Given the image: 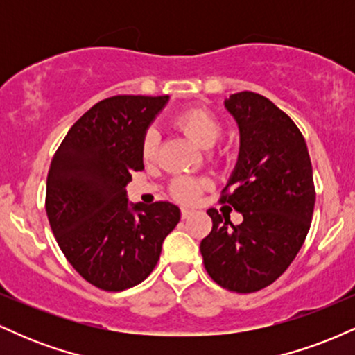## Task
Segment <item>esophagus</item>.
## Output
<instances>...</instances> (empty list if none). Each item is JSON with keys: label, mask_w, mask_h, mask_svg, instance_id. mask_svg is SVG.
<instances>
[{"label": "esophagus", "mask_w": 355, "mask_h": 355, "mask_svg": "<svg viewBox=\"0 0 355 355\" xmlns=\"http://www.w3.org/2000/svg\"><path fill=\"white\" fill-rule=\"evenodd\" d=\"M191 214H193V210L191 209H187V207H183L182 209V218H189Z\"/></svg>", "instance_id": "esophagus-1"}]
</instances>
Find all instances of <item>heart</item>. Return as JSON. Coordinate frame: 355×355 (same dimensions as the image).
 I'll return each instance as SVG.
<instances>
[{
	"instance_id": "b5f03b06",
	"label": "heart",
	"mask_w": 355,
	"mask_h": 355,
	"mask_svg": "<svg viewBox=\"0 0 355 355\" xmlns=\"http://www.w3.org/2000/svg\"><path fill=\"white\" fill-rule=\"evenodd\" d=\"M178 128H182L190 138H193L203 148H209L222 135V125L211 113L205 110H187L177 116ZM141 158L145 162H152L158 153V132L148 128L141 138L140 145ZM207 187V182L202 178L178 177L172 182V195L180 202H193Z\"/></svg>"
}]
</instances>
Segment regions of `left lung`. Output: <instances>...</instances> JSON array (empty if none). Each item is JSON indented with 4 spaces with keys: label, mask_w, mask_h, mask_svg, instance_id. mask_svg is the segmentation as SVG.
<instances>
[{
    "label": "left lung",
    "mask_w": 355,
    "mask_h": 355,
    "mask_svg": "<svg viewBox=\"0 0 355 355\" xmlns=\"http://www.w3.org/2000/svg\"><path fill=\"white\" fill-rule=\"evenodd\" d=\"M225 107L240 128V155L220 195L243 222L209 209L211 230L200 242L207 274L237 294L274 284L299 254L315 205L312 164L292 118L266 96L234 93Z\"/></svg>",
    "instance_id": "obj_1"
}]
</instances>
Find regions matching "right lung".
<instances>
[{"label":"right lung","mask_w":355,"mask_h":355,"mask_svg":"<svg viewBox=\"0 0 355 355\" xmlns=\"http://www.w3.org/2000/svg\"><path fill=\"white\" fill-rule=\"evenodd\" d=\"M165 96L116 95L93 105L71 126L46 178L48 220L56 242L87 282L120 292L152 274L180 209L126 200L132 172L144 170L141 138Z\"/></svg>","instance_id":"add662e5"}]
</instances>
